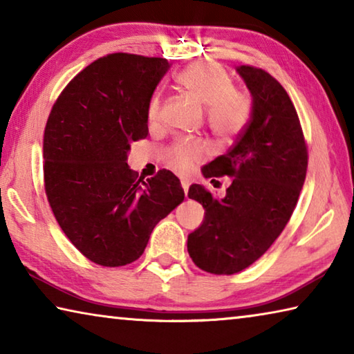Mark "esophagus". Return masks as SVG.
Wrapping results in <instances>:
<instances>
[{"label":"esophagus","mask_w":354,"mask_h":354,"mask_svg":"<svg viewBox=\"0 0 354 354\" xmlns=\"http://www.w3.org/2000/svg\"><path fill=\"white\" fill-rule=\"evenodd\" d=\"M181 185H183V189H184V194L187 195V192H189V185H190V181L187 178H183L181 179Z\"/></svg>","instance_id":"obj_1"}]
</instances>
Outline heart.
<instances>
[{
  "label": "heart",
  "instance_id": "1",
  "mask_svg": "<svg viewBox=\"0 0 354 354\" xmlns=\"http://www.w3.org/2000/svg\"><path fill=\"white\" fill-rule=\"evenodd\" d=\"M178 84L198 103L206 106V123L220 140H230L245 128L250 118V100L232 87L231 77L215 64L196 62L178 75ZM160 97L153 95L148 104V120H160ZM206 156V147L196 140H178L169 153V162L176 170H189Z\"/></svg>",
  "mask_w": 354,
  "mask_h": 354
}]
</instances>
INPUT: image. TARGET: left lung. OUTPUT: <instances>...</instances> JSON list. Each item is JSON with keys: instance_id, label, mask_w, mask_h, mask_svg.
Listing matches in <instances>:
<instances>
[{"instance_id": "obj_1", "label": "left lung", "mask_w": 354, "mask_h": 354, "mask_svg": "<svg viewBox=\"0 0 354 354\" xmlns=\"http://www.w3.org/2000/svg\"><path fill=\"white\" fill-rule=\"evenodd\" d=\"M253 97L250 122L223 156L203 167L205 178H234L225 198L192 184L189 198L205 220L187 237L201 270L234 274L272 247L297 206L308 170V147L298 113L284 87L266 70L237 67ZM215 181V179H212Z\"/></svg>"}]
</instances>
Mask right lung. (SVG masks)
Segmentation results:
<instances>
[{"label": "right lung", "mask_w": 354, "mask_h": 354, "mask_svg": "<svg viewBox=\"0 0 354 354\" xmlns=\"http://www.w3.org/2000/svg\"><path fill=\"white\" fill-rule=\"evenodd\" d=\"M170 64L113 53L87 65L59 95L44 134V179L70 242L98 266L139 259L151 231L184 200L170 170L137 178L131 143L148 136V104Z\"/></svg>", "instance_id": "1"}]
</instances>
